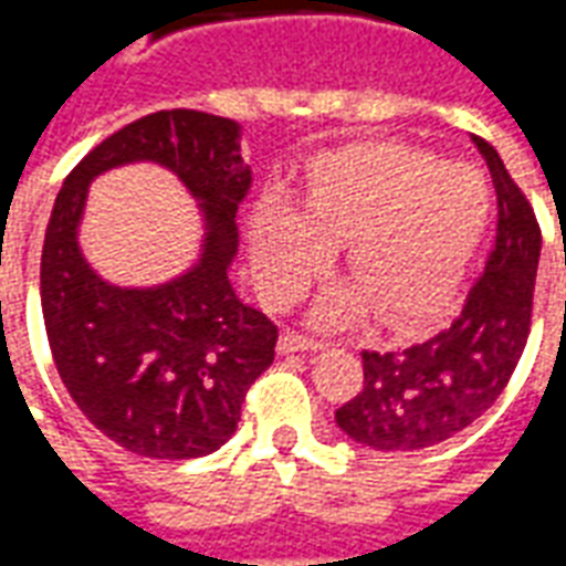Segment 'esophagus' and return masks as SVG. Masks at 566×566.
<instances>
[{
	"label": "esophagus",
	"mask_w": 566,
	"mask_h": 566,
	"mask_svg": "<svg viewBox=\"0 0 566 566\" xmlns=\"http://www.w3.org/2000/svg\"><path fill=\"white\" fill-rule=\"evenodd\" d=\"M321 345L324 343L312 339V336H303V333L296 331H284L282 339H279V352H282V355H291V352H315Z\"/></svg>",
	"instance_id": "obj_1"
}]
</instances>
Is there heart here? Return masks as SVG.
Returning a JSON list of instances; mask_svg holds the SVG:
<instances>
[{"label":"heart","mask_w":566,"mask_h":566,"mask_svg":"<svg viewBox=\"0 0 566 566\" xmlns=\"http://www.w3.org/2000/svg\"><path fill=\"white\" fill-rule=\"evenodd\" d=\"M488 190L463 166L385 142H360L321 157L300 214L282 199L254 211V275L270 303H291L324 266V242H345V270L379 321L416 327L446 306L482 233ZM355 291H336L321 321L360 315Z\"/></svg>","instance_id":"heart-1"}]
</instances>
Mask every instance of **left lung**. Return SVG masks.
Returning a JSON list of instances; mask_svg holds the SVG:
<instances>
[{
  "mask_svg": "<svg viewBox=\"0 0 566 566\" xmlns=\"http://www.w3.org/2000/svg\"><path fill=\"white\" fill-rule=\"evenodd\" d=\"M473 145L497 193V235L485 272L446 331L400 352H364V388L336 409V424L376 451H418L451 439L488 412L524 352L543 233L500 154Z\"/></svg>",
  "mask_w": 566,
  "mask_h": 566,
  "instance_id": "left-lung-1",
  "label": "left lung"
}]
</instances>
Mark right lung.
<instances>
[{
	"mask_svg": "<svg viewBox=\"0 0 566 566\" xmlns=\"http://www.w3.org/2000/svg\"><path fill=\"white\" fill-rule=\"evenodd\" d=\"M133 159L172 168L203 202L210 233L193 271L150 292L105 285L77 251L96 174ZM251 190L230 117L154 112L99 142L56 193L42 248V315L56 373L96 430L120 449L185 461L233 437L248 388L275 357L279 327L227 279L235 211Z\"/></svg>",
	"mask_w": 566,
	"mask_h": 566,
	"instance_id": "obj_1",
	"label": "right lung"
}]
</instances>
